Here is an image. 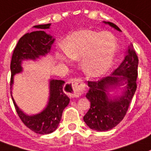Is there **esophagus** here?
<instances>
[{"mask_svg": "<svg viewBox=\"0 0 151 151\" xmlns=\"http://www.w3.org/2000/svg\"><path fill=\"white\" fill-rule=\"evenodd\" d=\"M68 89L71 96L78 97L84 92V85L81 79L74 78L71 79L68 83Z\"/></svg>", "mask_w": 151, "mask_h": 151, "instance_id": "1", "label": "esophagus"}]
</instances>
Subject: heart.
Segmentation results:
<instances>
[{
  "mask_svg": "<svg viewBox=\"0 0 151 151\" xmlns=\"http://www.w3.org/2000/svg\"><path fill=\"white\" fill-rule=\"evenodd\" d=\"M65 55H59L61 60L80 59V68L87 76L96 78L109 69L115 57L117 42L109 32H98L89 29L75 32L62 45Z\"/></svg>",
  "mask_w": 151,
  "mask_h": 151,
  "instance_id": "b5f03b06",
  "label": "heart"
}]
</instances>
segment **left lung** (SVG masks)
Segmentation results:
<instances>
[{
    "label": "left lung",
    "instance_id": "obj_1",
    "mask_svg": "<svg viewBox=\"0 0 151 151\" xmlns=\"http://www.w3.org/2000/svg\"><path fill=\"white\" fill-rule=\"evenodd\" d=\"M103 22L121 32L112 22ZM137 67L138 57L130 44L123 61L110 76L97 82H88L89 89L86 96L90 102V108L83 120L90 129L106 131L122 121L137 89ZM119 86H124L121 95L109 94Z\"/></svg>",
    "mask_w": 151,
    "mask_h": 151
}]
</instances>
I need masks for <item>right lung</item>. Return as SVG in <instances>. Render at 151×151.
Segmentation results:
<instances>
[{
  "label": "right lung",
  "instance_id": "add662e5",
  "mask_svg": "<svg viewBox=\"0 0 151 151\" xmlns=\"http://www.w3.org/2000/svg\"><path fill=\"white\" fill-rule=\"evenodd\" d=\"M51 24L34 26L38 31L27 33L20 38L14 50L11 62V96L20 119L24 124L36 134H48L54 132L62 119V112L69 103V98L63 92L65 81L49 80V97L48 104L42 112L35 115L24 113L16 104L12 96L14 76L23 71L22 63L24 60H33L45 56L50 52L55 38L45 32Z\"/></svg>",
  "mask_w": 151,
  "mask_h": 151
}]
</instances>
